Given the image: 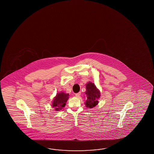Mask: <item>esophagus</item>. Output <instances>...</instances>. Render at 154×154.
<instances>
[{"instance_id": "esophagus-1", "label": "esophagus", "mask_w": 154, "mask_h": 154, "mask_svg": "<svg viewBox=\"0 0 154 154\" xmlns=\"http://www.w3.org/2000/svg\"><path fill=\"white\" fill-rule=\"evenodd\" d=\"M80 95H81V92H78V93L75 94V96L76 97H80Z\"/></svg>"}]
</instances>
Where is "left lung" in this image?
I'll return each mask as SVG.
<instances>
[{
    "instance_id": "8db88e82",
    "label": "left lung",
    "mask_w": 154,
    "mask_h": 154,
    "mask_svg": "<svg viewBox=\"0 0 154 154\" xmlns=\"http://www.w3.org/2000/svg\"><path fill=\"white\" fill-rule=\"evenodd\" d=\"M86 101L85 105L86 107L89 108H93L98 104V98L100 97V91L96 88L95 84L91 82H88L86 85Z\"/></svg>"
}]
</instances>
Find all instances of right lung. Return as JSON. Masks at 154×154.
<instances>
[{
  "label": "right lung",
  "mask_w": 154,
  "mask_h": 154,
  "mask_svg": "<svg viewBox=\"0 0 154 154\" xmlns=\"http://www.w3.org/2000/svg\"><path fill=\"white\" fill-rule=\"evenodd\" d=\"M69 98V94H66L63 92L57 93L56 97L53 98L52 106L56 111H59L65 107L66 102Z\"/></svg>",
  "instance_id": "1"
}]
</instances>
